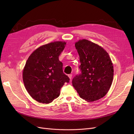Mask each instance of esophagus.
<instances>
[{"mask_svg": "<svg viewBox=\"0 0 134 134\" xmlns=\"http://www.w3.org/2000/svg\"><path fill=\"white\" fill-rule=\"evenodd\" d=\"M68 77H69V79H72V74H68Z\"/></svg>", "mask_w": 134, "mask_h": 134, "instance_id": "obj_1", "label": "esophagus"}]
</instances>
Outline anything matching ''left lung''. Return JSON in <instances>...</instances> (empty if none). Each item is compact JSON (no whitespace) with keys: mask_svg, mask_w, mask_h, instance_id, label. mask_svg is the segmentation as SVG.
I'll use <instances>...</instances> for the list:
<instances>
[{"mask_svg":"<svg viewBox=\"0 0 134 134\" xmlns=\"http://www.w3.org/2000/svg\"><path fill=\"white\" fill-rule=\"evenodd\" d=\"M81 65V74L72 80L79 96L87 102L99 100L109 91L114 78V67L108 53L87 40L75 44Z\"/></svg>","mask_w":134,"mask_h":134,"instance_id":"8db88e82","label":"left lung"}]
</instances>
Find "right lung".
<instances>
[{"label": "right lung", "mask_w": 134, "mask_h": 134, "mask_svg": "<svg viewBox=\"0 0 134 134\" xmlns=\"http://www.w3.org/2000/svg\"><path fill=\"white\" fill-rule=\"evenodd\" d=\"M65 42L57 41L42 46L28 58L23 72L25 87L37 102L49 104L57 98L68 76L63 72L59 56L65 48Z\"/></svg>", "instance_id": "1"}]
</instances>
